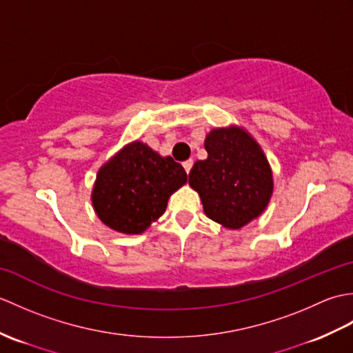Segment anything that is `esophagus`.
Segmentation results:
<instances>
[{
  "mask_svg": "<svg viewBox=\"0 0 353 353\" xmlns=\"http://www.w3.org/2000/svg\"><path fill=\"white\" fill-rule=\"evenodd\" d=\"M192 163H194V161H192V159H188V161H185V162H183V168H185V171H186V172H190V171H191V168H192Z\"/></svg>",
  "mask_w": 353,
  "mask_h": 353,
  "instance_id": "34e87169",
  "label": "esophagus"
}]
</instances>
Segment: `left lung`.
Returning a JSON list of instances; mask_svg holds the SVG:
<instances>
[{
    "label": "left lung",
    "mask_w": 353,
    "mask_h": 353,
    "mask_svg": "<svg viewBox=\"0 0 353 353\" xmlns=\"http://www.w3.org/2000/svg\"><path fill=\"white\" fill-rule=\"evenodd\" d=\"M208 157L190 172L209 219L228 229H241L267 208L273 176L259 144L241 127L214 129L205 139Z\"/></svg>",
    "instance_id": "left-lung-1"
}]
</instances>
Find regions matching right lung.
I'll use <instances>...</instances> for the list:
<instances>
[{
	"label": "right lung",
	"mask_w": 353,
	"mask_h": 353,
	"mask_svg": "<svg viewBox=\"0 0 353 353\" xmlns=\"http://www.w3.org/2000/svg\"><path fill=\"white\" fill-rule=\"evenodd\" d=\"M185 183L186 172L181 163L134 141L99 170L92 206L108 228L138 235L159 219L171 194Z\"/></svg>",
	"instance_id": "1"
}]
</instances>
